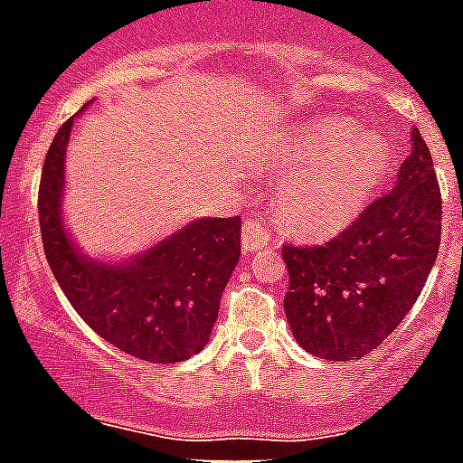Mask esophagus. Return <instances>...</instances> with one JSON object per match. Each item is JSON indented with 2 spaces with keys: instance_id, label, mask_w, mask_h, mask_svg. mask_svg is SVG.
Listing matches in <instances>:
<instances>
[{
  "instance_id": "obj_1",
  "label": "esophagus",
  "mask_w": 463,
  "mask_h": 463,
  "mask_svg": "<svg viewBox=\"0 0 463 463\" xmlns=\"http://www.w3.org/2000/svg\"><path fill=\"white\" fill-rule=\"evenodd\" d=\"M270 244V231L259 219H247L242 223V250L244 254L263 250Z\"/></svg>"
}]
</instances>
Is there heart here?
<instances>
[{
    "instance_id": "heart-1",
    "label": "heart",
    "mask_w": 463,
    "mask_h": 463,
    "mask_svg": "<svg viewBox=\"0 0 463 463\" xmlns=\"http://www.w3.org/2000/svg\"><path fill=\"white\" fill-rule=\"evenodd\" d=\"M268 159L278 172H291L278 188L275 212L301 235H329L355 221L391 165L379 136L334 118L289 131Z\"/></svg>"
}]
</instances>
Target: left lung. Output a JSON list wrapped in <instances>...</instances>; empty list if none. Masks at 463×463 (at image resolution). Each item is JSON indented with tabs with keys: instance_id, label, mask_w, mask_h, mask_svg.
Returning <instances> with one entry per match:
<instances>
[{
	"instance_id": "left-lung-1",
	"label": "left lung",
	"mask_w": 463,
	"mask_h": 463,
	"mask_svg": "<svg viewBox=\"0 0 463 463\" xmlns=\"http://www.w3.org/2000/svg\"><path fill=\"white\" fill-rule=\"evenodd\" d=\"M442 200L426 141L411 129L398 184L344 232L316 247H282L285 316L304 351L360 360L393 334L421 294L440 247Z\"/></svg>"
}]
</instances>
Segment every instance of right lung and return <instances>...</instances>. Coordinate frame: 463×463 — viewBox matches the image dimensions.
Returning a JSON list of instances; mask_svg holds the SVG:
<instances>
[{"label": "right lung", "instance_id": "obj_1", "mask_svg": "<svg viewBox=\"0 0 463 463\" xmlns=\"http://www.w3.org/2000/svg\"><path fill=\"white\" fill-rule=\"evenodd\" d=\"M87 108V106H84ZM58 129L42 169L40 228L46 261L93 332L147 363H181L207 345L240 259V216L197 219L129 261L89 259L65 231V147Z\"/></svg>", "mask_w": 463, "mask_h": 463}]
</instances>
